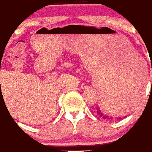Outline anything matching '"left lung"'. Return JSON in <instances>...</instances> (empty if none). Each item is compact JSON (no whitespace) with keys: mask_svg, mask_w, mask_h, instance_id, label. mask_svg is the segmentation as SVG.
Segmentation results:
<instances>
[{"mask_svg":"<svg viewBox=\"0 0 152 152\" xmlns=\"http://www.w3.org/2000/svg\"><path fill=\"white\" fill-rule=\"evenodd\" d=\"M132 96H126V97H125L124 99H123V98H121V99H120V101L121 102H119V100H118H118H115V102H116V103H118V104H122V105H126V106L125 107H126V105H127V104H128V103H129V102H130V98ZM96 113H97V115H99V117H101V118H104V119H107V120H115V119H121V118H126V116H125V117H119V118H114V117H112V116H110V115H107L106 113H104L103 112V111H102L101 110H100V109L99 108V107H97V109H96Z\"/></svg>","mask_w":152,"mask_h":152,"instance_id":"left-lung-1","label":"left lung"}]
</instances>
